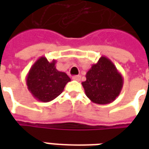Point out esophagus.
Segmentation results:
<instances>
[{"label":"esophagus","instance_id":"obj_1","mask_svg":"<svg viewBox=\"0 0 149 149\" xmlns=\"http://www.w3.org/2000/svg\"><path fill=\"white\" fill-rule=\"evenodd\" d=\"M72 79L75 81H79L81 80V76H74V77H72Z\"/></svg>","mask_w":149,"mask_h":149}]
</instances>
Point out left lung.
I'll return each mask as SVG.
<instances>
[{
	"label": "left lung",
	"instance_id": "1",
	"mask_svg": "<svg viewBox=\"0 0 149 149\" xmlns=\"http://www.w3.org/2000/svg\"><path fill=\"white\" fill-rule=\"evenodd\" d=\"M85 95L95 104H106L118 97L124 79L112 61L102 56L86 73V81L81 83Z\"/></svg>",
	"mask_w": 149,
	"mask_h": 149
}]
</instances>
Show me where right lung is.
I'll use <instances>...</instances> for the list:
<instances>
[{"instance_id":"1","label":"right lung","mask_w":149,"mask_h":149,"mask_svg":"<svg viewBox=\"0 0 149 149\" xmlns=\"http://www.w3.org/2000/svg\"><path fill=\"white\" fill-rule=\"evenodd\" d=\"M56 60L49 62L40 56L31 67L26 77L29 91L36 100L49 102L61 93L66 84L71 81L64 72L56 68Z\"/></svg>"}]
</instances>
